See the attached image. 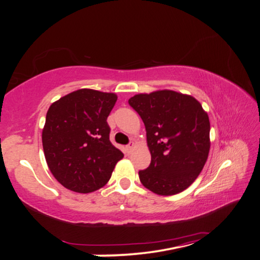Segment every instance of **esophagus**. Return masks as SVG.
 <instances>
[{"mask_svg":"<svg viewBox=\"0 0 260 260\" xmlns=\"http://www.w3.org/2000/svg\"><path fill=\"white\" fill-rule=\"evenodd\" d=\"M134 147H135V143L134 142H129L128 144H127V146H126L127 153H131L132 150H133V149H134Z\"/></svg>","mask_w":260,"mask_h":260,"instance_id":"obj_1","label":"esophagus"}]
</instances>
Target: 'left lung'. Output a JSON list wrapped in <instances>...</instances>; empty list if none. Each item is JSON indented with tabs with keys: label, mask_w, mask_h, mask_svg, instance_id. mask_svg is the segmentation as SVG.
<instances>
[{
	"label": "left lung",
	"mask_w": 260,
	"mask_h": 260,
	"mask_svg": "<svg viewBox=\"0 0 260 260\" xmlns=\"http://www.w3.org/2000/svg\"><path fill=\"white\" fill-rule=\"evenodd\" d=\"M128 103L143 120L151 162L140 181L161 196L183 191L199 177L210 151V120L190 95L162 89L138 94Z\"/></svg>",
	"instance_id": "1"
}]
</instances>
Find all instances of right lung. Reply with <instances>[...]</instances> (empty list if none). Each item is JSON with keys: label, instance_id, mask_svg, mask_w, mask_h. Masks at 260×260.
Listing matches in <instances>:
<instances>
[{"label": "right lung", "instance_id": "right-lung-1", "mask_svg": "<svg viewBox=\"0 0 260 260\" xmlns=\"http://www.w3.org/2000/svg\"><path fill=\"white\" fill-rule=\"evenodd\" d=\"M114 93L82 88L52 103L42 129L51 174L70 190L88 193L107 184L124 153L110 142L108 117Z\"/></svg>", "mask_w": 260, "mask_h": 260}]
</instances>
